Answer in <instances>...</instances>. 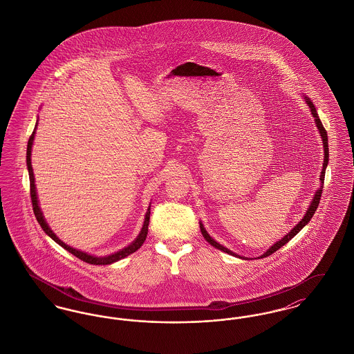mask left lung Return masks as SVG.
<instances>
[{
    "instance_id": "left-lung-1",
    "label": "left lung",
    "mask_w": 354,
    "mask_h": 354,
    "mask_svg": "<svg viewBox=\"0 0 354 354\" xmlns=\"http://www.w3.org/2000/svg\"><path fill=\"white\" fill-rule=\"evenodd\" d=\"M304 100L306 102V104L309 106V109H310V113H312V115H313V118H315V122H316V126H317V129H319V133H320L321 139H322V145H324V165H322V171H321L320 175V188L316 191V194H315V196H313V199H312V203H310V205H309V208L306 209V214L304 215L303 219L300 220L292 230H290V232H288L281 240H279V241H276L272 247H270V250H267V252L263 253L261 256H259V259H263V257H267V256H270L273 252H276L277 250H280L283 245H286V243L292 239V237H295V236L297 235L301 230H303L304 227L310 221V219L313 218V215H315V212H316V209H317V207H319V203H320L321 199V194H322V187H324V178H325V169H326V166H328V160H329V149H328V134H326V130L324 129V126H322V123H321L320 118H319V114H317V111H316V107H315V104L312 103V101L306 97V95H303ZM201 231H202L203 237L212 245V247H215L216 250H220V251H223V252L228 253V254H232V256H235V257H239V259H245V260H248V257H243V256H239V254H236V253L232 252V251H230L228 248H225L224 245H221L219 244L216 240H214L209 234L205 231V228H204V225L202 224V221H201Z\"/></svg>"
}]
</instances>
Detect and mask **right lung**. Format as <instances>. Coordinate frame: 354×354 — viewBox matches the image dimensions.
Here are the masks:
<instances>
[{"mask_svg":"<svg viewBox=\"0 0 354 354\" xmlns=\"http://www.w3.org/2000/svg\"><path fill=\"white\" fill-rule=\"evenodd\" d=\"M37 123H38V120H37ZM35 130H37V124H35V127H34L33 134L29 138V142H28L26 166H28V171H29V179H30V196H32V203H33L34 215H35V218H37V221L39 223L41 228L45 231V234L48 236H50L51 239H53L57 244H59L62 248H65L68 252L73 253L75 257L81 259L84 263L94 264V266H109V264H113V263H115V261H119V260L127 257L129 254H131V253H134L135 251H138V250L142 247V244L145 243L146 237H147L149 223H150V214H151V212H150V209H151L150 207H151V205H149V208H147L143 227H142L139 235L135 239L134 241H133L130 245L122 248L118 252L111 253V254H109V256H94V254H88V253L82 252V251H80V250H75V248L70 247L68 244H65L58 236L55 235V234L51 231L48 221L45 220V216H44V214H42V211H41V208H39V205H38V198H37V191H35V185H34L33 167H32V147H33Z\"/></svg>","mask_w":354,"mask_h":354,"instance_id":"1","label":"right lung"}]
</instances>
